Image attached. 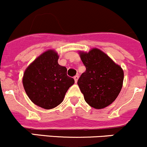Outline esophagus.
Instances as JSON below:
<instances>
[{
  "label": "esophagus",
  "instance_id": "obj_1",
  "mask_svg": "<svg viewBox=\"0 0 147 147\" xmlns=\"http://www.w3.org/2000/svg\"><path fill=\"white\" fill-rule=\"evenodd\" d=\"M78 78H79V76H78V75H75V76L74 77V80H75V82H78Z\"/></svg>",
  "mask_w": 147,
  "mask_h": 147
}]
</instances>
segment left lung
I'll use <instances>...</instances> for the list:
<instances>
[{
  "mask_svg": "<svg viewBox=\"0 0 147 147\" xmlns=\"http://www.w3.org/2000/svg\"><path fill=\"white\" fill-rule=\"evenodd\" d=\"M86 71L78 84L85 102L95 109H102L112 103L121 90L124 72L105 53L97 48L88 53H81Z\"/></svg>",
  "mask_w": 147,
  "mask_h": 147,
  "instance_id": "left-lung-1",
  "label": "left lung"
}]
</instances>
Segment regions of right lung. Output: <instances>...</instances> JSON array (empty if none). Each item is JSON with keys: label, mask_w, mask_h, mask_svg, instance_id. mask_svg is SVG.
Masks as SVG:
<instances>
[{"label": "right lung", "mask_w": 147, "mask_h": 147, "mask_svg": "<svg viewBox=\"0 0 147 147\" xmlns=\"http://www.w3.org/2000/svg\"><path fill=\"white\" fill-rule=\"evenodd\" d=\"M57 60V53L47 50L28 67L23 75V87L30 100L46 109L60 105L75 83L73 78L67 75V68L59 65Z\"/></svg>", "instance_id": "1"}]
</instances>
